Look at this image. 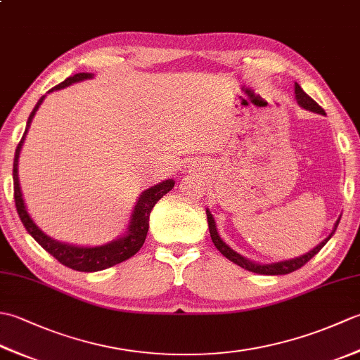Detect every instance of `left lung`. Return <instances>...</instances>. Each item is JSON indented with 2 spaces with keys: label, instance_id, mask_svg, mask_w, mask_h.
<instances>
[{
  "label": "left lung",
  "instance_id": "obj_1",
  "mask_svg": "<svg viewBox=\"0 0 360 360\" xmlns=\"http://www.w3.org/2000/svg\"><path fill=\"white\" fill-rule=\"evenodd\" d=\"M295 98H297V103L302 106V108L304 110H309L312 112H319V114H325L323 108L320 106L316 101H312V98L304 93V91L302 89V86L298 85V83H295ZM205 213H207V221H209V231H210V236H212V241L213 244H215L217 249L223 254L227 259H231V262H233L235 264L241 266L243 269H248L250 272H255V274H262V275H285V274H289V272H294L297 269H300V267L303 264H307L309 259L314 257L316 254H319L320 249H322L325 244L328 243V240L331 238V236L334 235L335 229H338L339 226V221L340 218L335 221L334 224V229L333 232L328 235V238H325L322 243L319 244V246H316L312 250H309L308 254H304L302 257H297V258H292V259H285V262H278V263H271V264H258V263H254L250 262V259L241 257L240 254H236L235 250H232L231 248L227 246V244L221 240V236L218 235V231H217V224H215V219H213L210 210L207 209L205 210Z\"/></svg>",
  "mask_w": 360,
  "mask_h": 360
}]
</instances>
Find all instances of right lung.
Returning a JSON list of instances; mask_svg holds the SVG:
<instances>
[{
    "label": "right lung",
    "instance_id": "1",
    "mask_svg": "<svg viewBox=\"0 0 360 360\" xmlns=\"http://www.w3.org/2000/svg\"><path fill=\"white\" fill-rule=\"evenodd\" d=\"M94 74L91 72H79L74 74L72 77H68L65 82L60 83V85L53 86L49 89L48 93H52V91L62 89L72 85L75 82H82L86 79H93ZM44 97H40V101L37 102L35 108L30 112V116L27 119L25 134H22L21 141L18 143L17 150H15V158H13V198H15V205H17V212L18 217L21 219L22 226L26 227V231L29 235L40 244V246L49 252V254L57 258L60 263L65 264L66 267H71L74 271H80V272H96V271H103L106 267H111L114 264H119L125 259L131 258L136 252H139V249L143 246L145 238H147V232H148V219H150V213L155 207V204L167 195L170 190L174 187V181L173 179H167L159 182L158 186H153L148 190L142 192V195L137 200L134 210L131 213V219H129V226L128 231L125 232L124 236L114 240L108 244H102V246H96V248H79V246H72V244H65L60 243L57 240L51 238V236L41 232L38 226L34 223V219L30 218L27 213V209L25 205V200H22V193H21V187H20V179H18V158H20V151L22 147V142L26 139V133L30 127V122H32L35 112L44 101Z\"/></svg>",
    "mask_w": 360,
    "mask_h": 360
}]
</instances>
